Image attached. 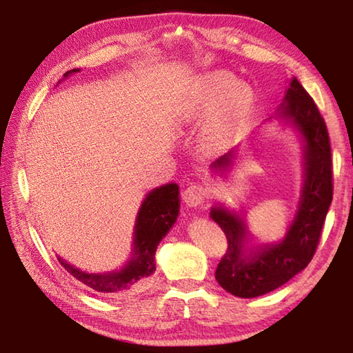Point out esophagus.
Masks as SVG:
<instances>
[{
  "instance_id": "34e87169",
  "label": "esophagus",
  "mask_w": 353,
  "mask_h": 353,
  "mask_svg": "<svg viewBox=\"0 0 353 353\" xmlns=\"http://www.w3.org/2000/svg\"><path fill=\"white\" fill-rule=\"evenodd\" d=\"M207 196H208V190H207L205 185L201 183V182L190 183L182 193V198L185 201V204H187L188 207L201 205L202 202L207 199Z\"/></svg>"
}]
</instances>
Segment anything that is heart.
<instances>
[{"label": "heart", "mask_w": 353, "mask_h": 353, "mask_svg": "<svg viewBox=\"0 0 353 353\" xmlns=\"http://www.w3.org/2000/svg\"><path fill=\"white\" fill-rule=\"evenodd\" d=\"M252 105L254 92L249 85L236 83V77L227 71H208L191 87L181 107V119L191 123L213 110L202 130V140L208 149L216 151L234 139Z\"/></svg>", "instance_id": "obj_1"}]
</instances>
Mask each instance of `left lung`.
I'll return each instance as SVG.
<instances>
[{"mask_svg":"<svg viewBox=\"0 0 353 353\" xmlns=\"http://www.w3.org/2000/svg\"><path fill=\"white\" fill-rule=\"evenodd\" d=\"M282 118L290 119L305 141V185L301 208L285 240L246 254V229L241 218L214 207L212 219L227 238V250L214 272L216 282L236 297H256L279 288L301 272L318 249L328 207L333 199L332 148L328 130L318 105L296 77L285 94ZM232 152L213 166L224 168Z\"/></svg>","mask_w":353,"mask_h":353,"instance_id":"obj_1","label":"left lung"}]
</instances>
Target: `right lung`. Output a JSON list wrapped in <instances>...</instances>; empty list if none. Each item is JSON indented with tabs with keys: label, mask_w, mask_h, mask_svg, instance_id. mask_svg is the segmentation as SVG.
Instances as JSON below:
<instances>
[{
	"label": "right lung",
	"mask_w": 353,
	"mask_h": 353,
	"mask_svg": "<svg viewBox=\"0 0 353 353\" xmlns=\"http://www.w3.org/2000/svg\"><path fill=\"white\" fill-rule=\"evenodd\" d=\"M77 70L67 71L65 76ZM179 213V187L168 183L155 188L146 196L139 212L135 225L134 255L121 271L107 274H87L73 268L62 259L61 265L71 276L97 292L105 296H123L141 288L148 277L155 271V249L160 240L174 224Z\"/></svg>",
	"instance_id": "1"
}]
</instances>
